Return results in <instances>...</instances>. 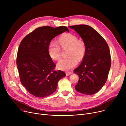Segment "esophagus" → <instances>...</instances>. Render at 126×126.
I'll use <instances>...</instances> for the list:
<instances>
[{"label": "esophagus", "mask_w": 126, "mask_h": 126, "mask_svg": "<svg viewBox=\"0 0 126 126\" xmlns=\"http://www.w3.org/2000/svg\"><path fill=\"white\" fill-rule=\"evenodd\" d=\"M72 73V72H70V71H67V72H66V76H68L69 75H71Z\"/></svg>", "instance_id": "1"}]
</instances>
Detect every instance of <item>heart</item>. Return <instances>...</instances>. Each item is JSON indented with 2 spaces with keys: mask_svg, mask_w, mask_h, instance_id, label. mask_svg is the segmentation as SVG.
<instances>
[{
  "mask_svg": "<svg viewBox=\"0 0 126 126\" xmlns=\"http://www.w3.org/2000/svg\"><path fill=\"white\" fill-rule=\"evenodd\" d=\"M59 43L63 49L67 48L66 58L62 59L57 63L58 68L61 70H68L77 65L78 60L80 61L84 58L86 52L85 42L70 33H65L58 38ZM61 48L58 44L51 41L48 45V53L54 60H58L61 57Z\"/></svg>",
  "mask_w": 126,
  "mask_h": 126,
  "instance_id": "1",
  "label": "heart"
}]
</instances>
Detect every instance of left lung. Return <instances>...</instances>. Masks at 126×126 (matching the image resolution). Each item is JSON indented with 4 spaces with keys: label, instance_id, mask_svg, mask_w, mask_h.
<instances>
[{
    "label": "left lung",
    "instance_id": "8db88e82",
    "mask_svg": "<svg viewBox=\"0 0 126 126\" xmlns=\"http://www.w3.org/2000/svg\"><path fill=\"white\" fill-rule=\"evenodd\" d=\"M69 28L80 36L86 46L82 62L74 71L79 77L75 89L84 94H94L100 90L107 80L111 63L109 46L104 38L89 25Z\"/></svg>",
    "mask_w": 126,
    "mask_h": 126
}]
</instances>
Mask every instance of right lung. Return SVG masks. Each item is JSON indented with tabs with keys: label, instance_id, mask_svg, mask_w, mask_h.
Instances as JSON below:
<instances>
[{
	"label": "right lung",
	"instance_id": "right-lung-1",
	"mask_svg": "<svg viewBox=\"0 0 126 126\" xmlns=\"http://www.w3.org/2000/svg\"><path fill=\"white\" fill-rule=\"evenodd\" d=\"M65 31L69 32L66 26H42L26 35L20 44L16 59L20 80L32 95L43 97L51 94L58 81L66 76L64 71L55 70L56 64L48 53L51 40Z\"/></svg>",
	"mask_w": 126,
	"mask_h": 126
}]
</instances>
